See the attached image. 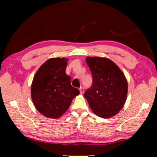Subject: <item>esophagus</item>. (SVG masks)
I'll return each instance as SVG.
<instances>
[{"instance_id": "34e87169", "label": "esophagus", "mask_w": 157, "mask_h": 157, "mask_svg": "<svg viewBox=\"0 0 157 157\" xmlns=\"http://www.w3.org/2000/svg\"><path fill=\"white\" fill-rule=\"evenodd\" d=\"M79 92H80V94H82L84 93V87H79Z\"/></svg>"}]
</instances>
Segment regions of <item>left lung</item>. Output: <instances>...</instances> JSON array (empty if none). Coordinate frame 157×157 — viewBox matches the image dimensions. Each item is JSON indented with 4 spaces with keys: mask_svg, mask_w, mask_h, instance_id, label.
I'll use <instances>...</instances> for the list:
<instances>
[{
    "mask_svg": "<svg viewBox=\"0 0 157 157\" xmlns=\"http://www.w3.org/2000/svg\"><path fill=\"white\" fill-rule=\"evenodd\" d=\"M93 83L84 96L94 112L102 118H110L118 113L125 102L127 82L123 73L112 61L98 57H88Z\"/></svg>",
    "mask_w": 157,
    "mask_h": 157,
    "instance_id": "1",
    "label": "left lung"
}]
</instances>
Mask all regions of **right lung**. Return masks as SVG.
<instances>
[{
	"mask_svg": "<svg viewBox=\"0 0 157 157\" xmlns=\"http://www.w3.org/2000/svg\"><path fill=\"white\" fill-rule=\"evenodd\" d=\"M68 60L51 58L41 65L34 77L31 95L37 110L48 118H57L68 109L79 91L71 86L66 74Z\"/></svg>",
	"mask_w": 157,
	"mask_h": 157,
	"instance_id": "obj_1",
	"label": "right lung"
}]
</instances>
